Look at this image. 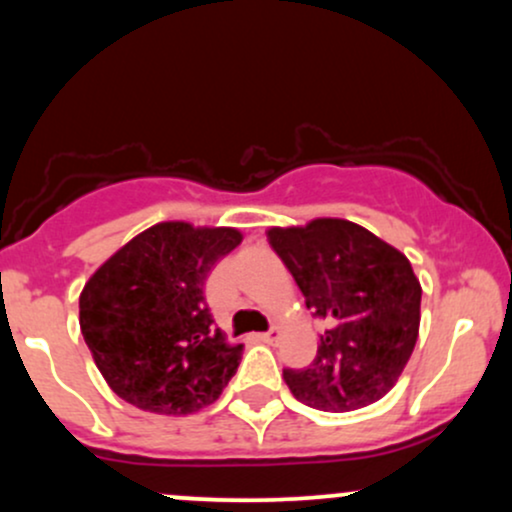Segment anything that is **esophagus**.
<instances>
[{"instance_id": "34e87169", "label": "esophagus", "mask_w": 512, "mask_h": 512, "mask_svg": "<svg viewBox=\"0 0 512 512\" xmlns=\"http://www.w3.org/2000/svg\"><path fill=\"white\" fill-rule=\"evenodd\" d=\"M279 337H281V327H272V330H269V332H262L260 334L262 342H267V344H274Z\"/></svg>"}]
</instances>
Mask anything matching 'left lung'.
I'll use <instances>...</instances> for the list:
<instances>
[{
    "label": "left lung",
    "mask_w": 512,
    "mask_h": 512,
    "mask_svg": "<svg viewBox=\"0 0 512 512\" xmlns=\"http://www.w3.org/2000/svg\"><path fill=\"white\" fill-rule=\"evenodd\" d=\"M267 240L327 325L308 368L284 370L298 402L354 411L383 399L407 366L421 322V284L411 262L346 219L269 228Z\"/></svg>",
    "instance_id": "obj_1"
}]
</instances>
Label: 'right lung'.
<instances>
[{"label":"right lung","mask_w":512,"mask_h":512,"mask_svg":"<svg viewBox=\"0 0 512 512\" xmlns=\"http://www.w3.org/2000/svg\"><path fill=\"white\" fill-rule=\"evenodd\" d=\"M240 240L238 228L163 221L91 274L79 325L117 397L163 416L195 414L221 397L243 344L214 327L204 281Z\"/></svg>","instance_id":"1"}]
</instances>
